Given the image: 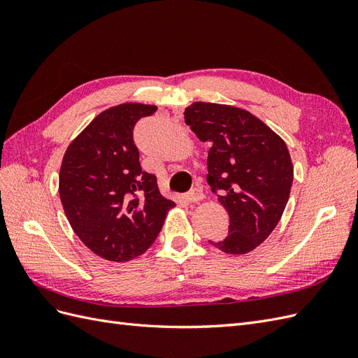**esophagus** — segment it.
Here are the masks:
<instances>
[{"instance_id": "obj_1", "label": "esophagus", "mask_w": 358, "mask_h": 358, "mask_svg": "<svg viewBox=\"0 0 358 358\" xmlns=\"http://www.w3.org/2000/svg\"><path fill=\"white\" fill-rule=\"evenodd\" d=\"M204 199V194L200 188H192L189 192H187V200L189 203H197Z\"/></svg>"}]
</instances>
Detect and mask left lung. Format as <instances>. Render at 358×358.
Masks as SVG:
<instances>
[{
	"label": "left lung",
	"mask_w": 358,
	"mask_h": 358,
	"mask_svg": "<svg viewBox=\"0 0 358 358\" xmlns=\"http://www.w3.org/2000/svg\"><path fill=\"white\" fill-rule=\"evenodd\" d=\"M185 122L208 155V183L230 215L229 236L210 242L225 254L242 255L263 243L282 216L292 185L291 157L273 129L239 107L196 101Z\"/></svg>",
	"instance_id": "obj_1"
}]
</instances>
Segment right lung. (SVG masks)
Here are the masks:
<instances>
[{
  "instance_id": "obj_1",
  "label": "right lung",
  "mask_w": 358,
  "mask_h": 358,
  "mask_svg": "<svg viewBox=\"0 0 358 358\" xmlns=\"http://www.w3.org/2000/svg\"><path fill=\"white\" fill-rule=\"evenodd\" d=\"M157 107L124 103L96 115L62 158L59 197L73 231L94 254L129 262L157 239L175 201L140 167L133 129Z\"/></svg>"
}]
</instances>
